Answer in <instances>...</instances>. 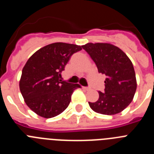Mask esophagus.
Returning <instances> with one entry per match:
<instances>
[{"label":"esophagus","instance_id":"obj_1","mask_svg":"<svg viewBox=\"0 0 154 154\" xmlns=\"http://www.w3.org/2000/svg\"><path fill=\"white\" fill-rule=\"evenodd\" d=\"M82 88H83L84 89H85V90H89V89H90V87H82Z\"/></svg>","mask_w":154,"mask_h":154}]
</instances>
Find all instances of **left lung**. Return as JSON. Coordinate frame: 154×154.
Segmentation results:
<instances>
[{
    "label": "left lung",
    "instance_id": "1",
    "mask_svg": "<svg viewBox=\"0 0 154 154\" xmlns=\"http://www.w3.org/2000/svg\"><path fill=\"white\" fill-rule=\"evenodd\" d=\"M96 63L99 73L106 75L104 92H99L95 103H89L93 111L115 115L130 104L137 90V79L130 59L120 48L109 43H87L82 45Z\"/></svg>",
    "mask_w": 154,
    "mask_h": 154
}]
</instances>
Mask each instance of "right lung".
Returning <instances> with one entry per match:
<instances>
[{"mask_svg":"<svg viewBox=\"0 0 154 154\" xmlns=\"http://www.w3.org/2000/svg\"><path fill=\"white\" fill-rule=\"evenodd\" d=\"M82 46L56 42L42 48L31 55L22 69L19 82L24 102L44 118L55 117L69 106L79 84L62 81L61 73L71 56Z\"/></svg>","mask_w":154,"mask_h":154,"instance_id":"add662e5","label":"right lung"}]
</instances>
